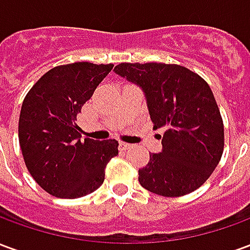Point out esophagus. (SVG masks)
Here are the masks:
<instances>
[{"mask_svg":"<svg viewBox=\"0 0 250 250\" xmlns=\"http://www.w3.org/2000/svg\"><path fill=\"white\" fill-rule=\"evenodd\" d=\"M119 146L122 150H128V148H131V147H132V145H130V143H125V142H120Z\"/></svg>","mask_w":250,"mask_h":250,"instance_id":"1","label":"esophagus"}]
</instances>
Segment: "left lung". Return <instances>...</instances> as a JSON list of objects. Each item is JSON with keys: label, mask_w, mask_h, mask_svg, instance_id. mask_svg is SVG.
Listing matches in <instances>:
<instances>
[{"label": "left lung", "mask_w": 250, "mask_h": 250, "mask_svg": "<svg viewBox=\"0 0 250 250\" xmlns=\"http://www.w3.org/2000/svg\"><path fill=\"white\" fill-rule=\"evenodd\" d=\"M115 72L141 85L154 128L165 127L162 152L139 168V184L163 197L201 188L220 163L225 136L209 84L178 64L120 62ZM161 138V136H159Z\"/></svg>", "instance_id": "1"}]
</instances>
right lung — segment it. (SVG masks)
<instances>
[{
    "mask_svg": "<svg viewBox=\"0 0 250 250\" xmlns=\"http://www.w3.org/2000/svg\"><path fill=\"white\" fill-rule=\"evenodd\" d=\"M114 64L77 62L52 68L26 93L19 119L25 166L46 193L80 198L98 190L118 155L115 139L80 141L76 116Z\"/></svg>",
    "mask_w": 250,
    "mask_h": 250,
    "instance_id": "right-lung-1",
    "label": "right lung"
}]
</instances>
